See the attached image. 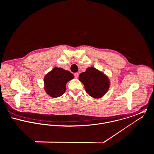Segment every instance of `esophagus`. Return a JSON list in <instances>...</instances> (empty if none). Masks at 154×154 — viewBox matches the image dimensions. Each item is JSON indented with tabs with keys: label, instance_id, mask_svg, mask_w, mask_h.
Listing matches in <instances>:
<instances>
[{
	"label": "esophagus",
	"instance_id": "34e87169",
	"mask_svg": "<svg viewBox=\"0 0 154 154\" xmlns=\"http://www.w3.org/2000/svg\"><path fill=\"white\" fill-rule=\"evenodd\" d=\"M79 74L78 72L74 73V77H75L76 79H77V78L79 77Z\"/></svg>",
	"mask_w": 154,
	"mask_h": 154
}]
</instances>
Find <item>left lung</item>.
Here are the masks:
<instances>
[{
	"label": "left lung",
	"mask_w": 154,
	"mask_h": 154,
	"mask_svg": "<svg viewBox=\"0 0 154 154\" xmlns=\"http://www.w3.org/2000/svg\"><path fill=\"white\" fill-rule=\"evenodd\" d=\"M79 78L83 83L86 92L94 98L102 97L109 87L108 77L93 67L87 68L85 72L79 75Z\"/></svg>",
	"instance_id": "obj_1"
}]
</instances>
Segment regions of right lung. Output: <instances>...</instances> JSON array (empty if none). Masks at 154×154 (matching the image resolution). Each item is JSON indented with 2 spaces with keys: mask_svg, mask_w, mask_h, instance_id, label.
<instances>
[{
  "mask_svg": "<svg viewBox=\"0 0 154 154\" xmlns=\"http://www.w3.org/2000/svg\"><path fill=\"white\" fill-rule=\"evenodd\" d=\"M73 78L69 71L55 67L45 77V91L51 97H60L65 93L67 82Z\"/></svg>",
  "mask_w": 154,
  "mask_h": 154,
  "instance_id": "right-lung-1",
  "label": "right lung"
}]
</instances>
